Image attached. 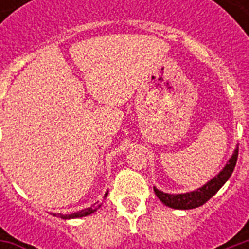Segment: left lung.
Returning <instances> with one entry per match:
<instances>
[{
  "instance_id": "obj_1",
  "label": "left lung",
  "mask_w": 249,
  "mask_h": 249,
  "mask_svg": "<svg viewBox=\"0 0 249 249\" xmlns=\"http://www.w3.org/2000/svg\"><path fill=\"white\" fill-rule=\"evenodd\" d=\"M237 155H239V146H236V149L232 153V156L225 164L223 171H220L219 175H216L212 180H209L208 183L204 184L203 187L198 188L196 191L187 193H178V195H171L159 191L156 187H153L156 196L160 198V201L164 203L167 207L173 209H193L197 208L200 205H203L212 197L220 188L223 187L227 180L231 178V175L235 169L236 161H237Z\"/></svg>"
}]
</instances>
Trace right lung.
<instances>
[{
	"instance_id": "right-lung-1",
	"label": "right lung",
	"mask_w": 249,
	"mask_h": 249,
	"mask_svg": "<svg viewBox=\"0 0 249 249\" xmlns=\"http://www.w3.org/2000/svg\"><path fill=\"white\" fill-rule=\"evenodd\" d=\"M108 196V192L105 193V196L104 197H107ZM100 207V205H98ZM98 207H89V208H85V209H81V211H78V212H74V213H71V214H58L61 219H77V217H84V216H89V214L94 213L96 211H97Z\"/></svg>"
}]
</instances>
